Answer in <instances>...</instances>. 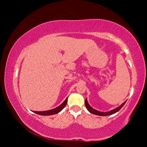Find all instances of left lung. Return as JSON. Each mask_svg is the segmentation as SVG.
<instances>
[{"label":"left lung","mask_w":147,"mask_h":147,"mask_svg":"<svg viewBox=\"0 0 147 147\" xmlns=\"http://www.w3.org/2000/svg\"><path fill=\"white\" fill-rule=\"evenodd\" d=\"M126 102H124L121 104L120 106L117 107V108H116L115 109H112V110H110L109 111H107V112H102V111H98L96 110V109H93L92 107L89 105L88 100H87V98L85 100V105L86 107L88 110L92 114H94V115H100V116H106V115H112V114H114L119 111L120 109L123 108V106L124 105V104L126 103Z\"/></svg>","instance_id":"8db88e82"}]
</instances>
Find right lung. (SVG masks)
<instances>
[{"label":"right lung","mask_w":147,"mask_h":147,"mask_svg":"<svg viewBox=\"0 0 147 147\" xmlns=\"http://www.w3.org/2000/svg\"><path fill=\"white\" fill-rule=\"evenodd\" d=\"M68 98V97H67ZM67 98L65 101L61 104H60L59 106L56 107V108H54L53 109H50V110H47V111H34L35 113L39 114V115H54V114H57L63 109L65 106H66L67 103Z\"/></svg>","instance_id":"add662e5"}]
</instances>
